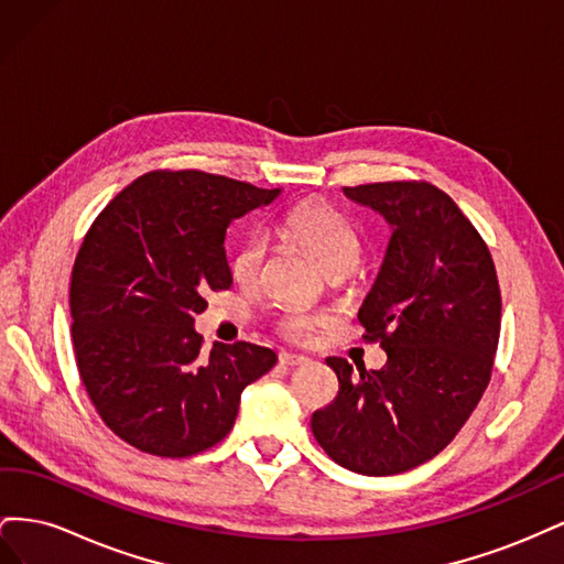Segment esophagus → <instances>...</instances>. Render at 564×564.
<instances>
[{"label":"esophagus","mask_w":564,"mask_h":564,"mask_svg":"<svg viewBox=\"0 0 564 564\" xmlns=\"http://www.w3.org/2000/svg\"><path fill=\"white\" fill-rule=\"evenodd\" d=\"M308 362H311L308 357H303V355H294V352H282V355H280V365H282V367H289V369L303 367V365H308Z\"/></svg>","instance_id":"1"}]
</instances>
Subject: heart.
Segmentation results:
<instances>
[{
    "mask_svg": "<svg viewBox=\"0 0 564 564\" xmlns=\"http://www.w3.org/2000/svg\"><path fill=\"white\" fill-rule=\"evenodd\" d=\"M284 232L311 256L332 280L344 278L360 261L362 245L348 220L322 202H305L284 218ZM268 245L261 235H249L230 259V275L242 289L261 282ZM329 317L289 308L278 319V332L294 344H311L315 334L329 327Z\"/></svg>",
    "mask_w": 564,
    "mask_h": 564,
    "instance_id": "1",
    "label": "heart"
}]
</instances>
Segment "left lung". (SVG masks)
I'll return each instance as SVG.
<instances>
[{"label": "left lung", "instance_id": "obj_1", "mask_svg": "<svg viewBox=\"0 0 564 564\" xmlns=\"http://www.w3.org/2000/svg\"><path fill=\"white\" fill-rule=\"evenodd\" d=\"M392 228L379 278L357 319L388 355L352 371L327 357L338 395L313 414V435L338 466L398 475L445 449L480 402L501 332L491 253L440 187L388 181L344 187Z\"/></svg>", "mask_w": 564, "mask_h": 564}]
</instances>
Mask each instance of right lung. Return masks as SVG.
<instances>
[{
  "mask_svg": "<svg viewBox=\"0 0 564 564\" xmlns=\"http://www.w3.org/2000/svg\"><path fill=\"white\" fill-rule=\"evenodd\" d=\"M282 191L195 172H150L98 214L70 282L73 346L108 429L145 454L185 458L224 440L242 390L278 362L237 340L202 352L195 315L232 284L226 230Z\"/></svg>",
  "mask_w": 564,
  "mask_h": 564,
  "instance_id": "right-lung-1",
  "label": "right lung"
}]
</instances>
